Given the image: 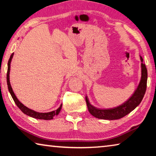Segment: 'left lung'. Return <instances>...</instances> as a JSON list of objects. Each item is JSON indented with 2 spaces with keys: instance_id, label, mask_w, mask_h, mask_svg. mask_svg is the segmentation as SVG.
Instances as JSON below:
<instances>
[{
  "instance_id": "left-lung-1",
  "label": "left lung",
  "mask_w": 156,
  "mask_h": 156,
  "mask_svg": "<svg viewBox=\"0 0 156 156\" xmlns=\"http://www.w3.org/2000/svg\"><path fill=\"white\" fill-rule=\"evenodd\" d=\"M142 76L141 80L138 84V88L132 95L130 98L126 100L125 103L119 105L118 107L110 109H98L94 107L89 102L87 96H85V100L87 108L91 114L99 119L103 120H118L123 118L124 116L129 114L134 109L138 106L144 96L147 89V69L146 66L143 63V59L140 56Z\"/></svg>"
}]
</instances>
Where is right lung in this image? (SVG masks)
Returning a JSON list of instances; mask_svg holds the SVG:
<instances>
[{
  "instance_id": "add662e5",
  "label": "right lung",
  "mask_w": 156,
  "mask_h": 156,
  "mask_svg": "<svg viewBox=\"0 0 156 156\" xmlns=\"http://www.w3.org/2000/svg\"><path fill=\"white\" fill-rule=\"evenodd\" d=\"M13 56H14V53L12 54L11 56H10L9 61H8V64H7V87H8V89L10 94L12 97L13 100L15 102L16 105H17V107L19 108V109L22 111V112L25 113V114L27 115L30 117H32L34 118H36V119H41V120H51L54 118V116H56L57 115H58V113H60V110H61L62 108V105H60V107L58 109H57L56 111H52V112H47V113H39V112H36L35 111L31 110L30 109H29L28 107L25 106L24 105L21 103V102L18 100L16 96H15V94L14 93V91L12 90V88L11 87V84H10V81H9V72H10V64H11V61L12 59L13 58Z\"/></svg>"
}]
</instances>
